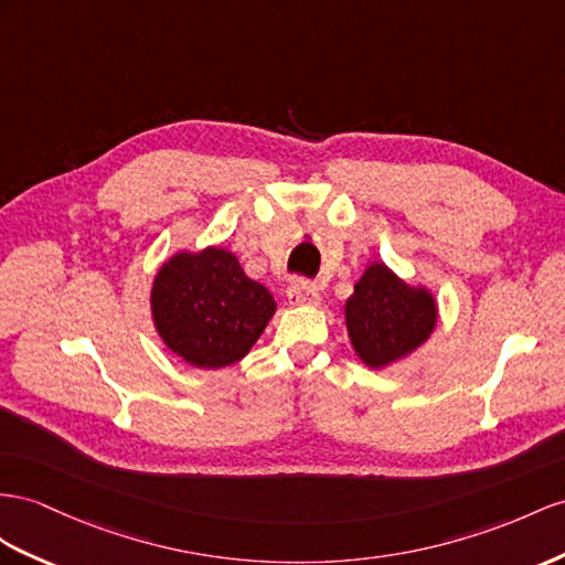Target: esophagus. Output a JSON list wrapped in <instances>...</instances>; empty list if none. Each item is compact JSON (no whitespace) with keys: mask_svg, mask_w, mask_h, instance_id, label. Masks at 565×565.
Instances as JSON below:
<instances>
[{"mask_svg":"<svg viewBox=\"0 0 565 565\" xmlns=\"http://www.w3.org/2000/svg\"><path fill=\"white\" fill-rule=\"evenodd\" d=\"M286 296L291 306H317L320 302V288L310 281H296L288 286Z\"/></svg>","mask_w":565,"mask_h":565,"instance_id":"obj_1","label":"esophagus"}]
</instances>
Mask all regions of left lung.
I'll return each mask as SVG.
<instances>
[{
    "instance_id": "obj_1",
    "label": "left lung",
    "mask_w": 565,
    "mask_h": 565,
    "mask_svg": "<svg viewBox=\"0 0 565 565\" xmlns=\"http://www.w3.org/2000/svg\"><path fill=\"white\" fill-rule=\"evenodd\" d=\"M437 327V300L425 286H411L384 263L367 265L353 296L345 300V329L358 358L382 370L431 337Z\"/></svg>"
}]
</instances>
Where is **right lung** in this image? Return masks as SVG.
Returning <instances> with one entry per match:
<instances>
[{
    "label": "right lung",
    "instance_id": "1",
    "mask_svg": "<svg viewBox=\"0 0 565 565\" xmlns=\"http://www.w3.org/2000/svg\"><path fill=\"white\" fill-rule=\"evenodd\" d=\"M159 339L188 365L220 370L248 355L277 302L263 284L245 277L234 253L181 250L159 267L150 291Z\"/></svg>",
    "mask_w": 565,
    "mask_h": 565
}]
</instances>
